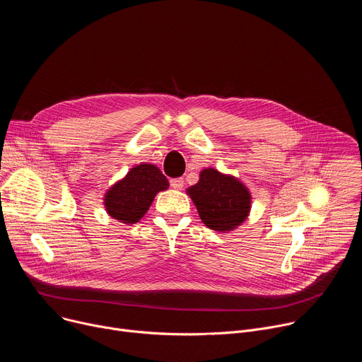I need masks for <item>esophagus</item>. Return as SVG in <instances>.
I'll use <instances>...</instances> for the list:
<instances>
[{"label":"esophagus","mask_w":362,"mask_h":362,"mask_svg":"<svg viewBox=\"0 0 362 362\" xmlns=\"http://www.w3.org/2000/svg\"><path fill=\"white\" fill-rule=\"evenodd\" d=\"M183 179L182 177H175V179H170V186L173 187V189H177V190H180L182 187H183Z\"/></svg>","instance_id":"esophagus-1"}]
</instances>
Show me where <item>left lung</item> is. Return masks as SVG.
Wrapping results in <instances>:
<instances>
[{"label":"left lung","mask_w":362,"mask_h":362,"mask_svg":"<svg viewBox=\"0 0 362 362\" xmlns=\"http://www.w3.org/2000/svg\"><path fill=\"white\" fill-rule=\"evenodd\" d=\"M202 222L219 232L239 226L250 209V194L245 185L215 169H204L196 185L187 189Z\"/></svg>","instance_id":"8db88e82"}]
</instances>
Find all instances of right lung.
<instances>
[{
  "label": "right lung",
  "instance_id": "right-lung-1",
  "mask_svg": "<svg viewBox=\"0 0 362 362\" xmlns=\"http://www.w3.org/2000/svg\"><path fill=\"white\" fill-rule=\"evenodd\" d=\"M168 187L166 176L156 166L139 165L109 189L105 197L106 211L123 223H136L148 211L156 193Z\"/></svg>",
  "mask_w": 362,
  "mask_h": 362
}]
</instances>
